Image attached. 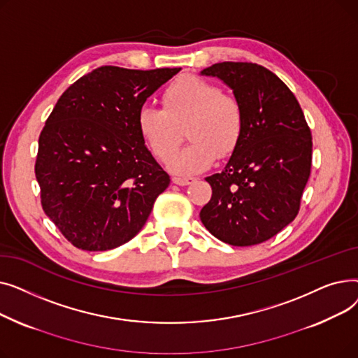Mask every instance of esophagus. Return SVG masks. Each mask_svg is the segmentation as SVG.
<instances>
[{
	"label": "esophagus",
	"instance_id": "esophagus-1",
	"mask_svg": "<svg viewBox=\"0 0 358 358\" xmlns=\"http://www.w3.org/2000/svg\"><path fill=\"white\" fill-rule=\"evenodd\" d=\"M194 181H196L194 177H174L173 178V182L177 184V185H189Z\"/></svg>",
	"mask_w": 358,
	"mask_h": 358
}]
</instances>
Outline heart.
Segmentation results:
<instances>
[{
	"instance_id": "obj_1",
	"label": "heart",
	"mask_w": 358,
	"mask_h": 358,
	"mask_svg": "<svg viewBox=\"0 0 358 358\" xmlns=\"http://www.w3.org/2000/svg\"><path fill=\"white\" fill-rule=\"evenodd\" d=\"M192 142L173 156L180 127ZM138 130L161 161L169 159L174 174L194 176L210 168L217 157L236 149L243 130V110L231 94L194 75H185L162 94V108L143 106L138 113Z\"/></svg>"
}]
</instances>
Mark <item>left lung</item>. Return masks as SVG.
<instances>
[{
	"label": "left lung",
	"mask_w": 358,
	"mask_h": 358,
	"mask_svg": "<svg viewBox=\"0 0 358 358\" xmlns=\"http://www.w3.org/2000/svg\"><path fill=\"white\" fill-rule=\"evenodd\" d=\"M200 73L227 84L243 110L236 149L222 173L206 177L212 199L200 220L229 245H257L299 213L310 176V129L294 94L267 68L220 62Z\"/></svg>",
	"instance_id": "left-lung-1"
}]
</instances>
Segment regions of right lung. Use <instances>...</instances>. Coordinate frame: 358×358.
Returning <instances> with one entry per match:
<instances>
[{
	"label": "right lung",
	"instance_id": "1",
	"mask_svg": "<svg viewBox=\"0 0 358 358\" xmlns=\"http://www.w3.org/2000/svg\"><path fill=\"white\" fill-rule=\"evenodd\" d=\"M180 71L100 66L53 107L34 173L45 213L73 247L107 251L129 242L169 185L139 134L138 113Z\"/></svg>",
	"mask_w": 358,
	"mask_h": 358
}]
</instances>
